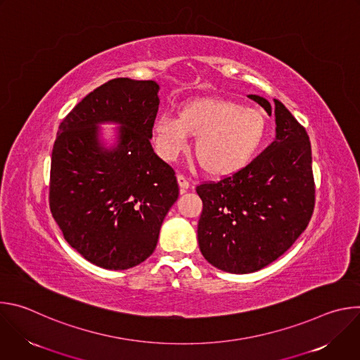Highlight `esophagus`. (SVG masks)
<instances>
[{"mask_svg":"<svg viewBox=\"0 0 360 360\" xmlns=\"http://www.w3.org/2000/svg\"><path fill=\"white\" fill-rule=\"evenodd\" d=\"M176 179H178V185H179V188H181V193H185V192L188 191L189 185H191V184H189V181H188L184 175H181V174L176 176Z\"/></svg>","mask_w":360,"mask_h":360,"instance_id":"34e87169","label":"esophagus"}]
</instances>
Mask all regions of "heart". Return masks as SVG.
Masks as SVG:
<instances>
[{
    "label": "heart",
    "instance_id": "1",
    "mask_svg": "<svg viewBox=\"0 0 360 360\" xmlns=\"http://www.w3.org/2000/svg\"><path fill=\"white\" fill-rule=\"evenodd\" d=\"M266 120L258 110L224 98H198L184 104L178 118L160 115L152 124L158 155L172 162L196 136L193 153L211 176H228L245 168L264 142Z\"/></svg>",
    "mask_w": 360,
    "mask_h": 360
}]
</instances>
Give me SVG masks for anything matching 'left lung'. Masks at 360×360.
<instances>
[{
    "label": "left lung",
    "instance_id": "1",
    "mask_svg": "<svg viewBox=\"0 0 360 360\" xmlns=\"http://www.w3.org/2000/svg\"><path fill=\"white\" fill-rule=\"evenodd\" d=\"M275 114V141L240 171L196 186L203 210L199 249L215 268L256 272L283 255L309 224L315 208L311 141L281 101L248 95ZM274 111L272 112L271 110Z\"/></svg>",
    "mask_w": 360,
    "mask_h": 360
}]
</instances>
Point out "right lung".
I'll return each instance as SVG.
<instances>
[{"label":"right lung","instance_id":"right-lung-1","mask_svg":"<svg viewBox=\"0 0 360 360\" xmlns=\"http://www.w3.org/2000/svg\"><path fill=\"white\" fill-rule=\"evenodd\" d=\"M160 85L115 78L89 92L63 120L51 157L49 208L65 240L91 264L124 271L157 248L179 195L174 169L152 149ZM120 123L107 148L97 125Z\"/></svg>","mask_w":360,"mask_h":360}]
</instances>
